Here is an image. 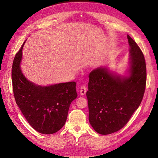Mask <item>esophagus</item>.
Listing matches in <instances>:
<instances>
[{
    "label": "esophagus",
    "mask_w": 158,
    "mask_h": 158,
    "mask_svg": "<svg viewBox=\"0 0 158 158\" xmlns=\"http://www.w3.org/2000/svg\"><path fill=\"white\" fill-rule=\"evenodd\" d=\"M87 92V88L85 85H83L81 87V89H80V94L81 96H84Z\"/></svg>",
    "instance_id": "esophagus-1"
}]
</instances>
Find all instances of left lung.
<instances>
[{"instance_id": "left-lung-1", "label": "left lung", "mask_w": 158, "mask_h": 158, "mask_svg": "<svg viewBox=\"0 0 158 158\" xmlns=\"http://www.w3.org/2000/svg\"><path fill=\"white\" fill-rule=\"evenodd\" d=\"M128 66L122 75L107 66L89 73L86 92L89 122L96 132L109 135L122 129L141 102L145 90L147 72L144 55L136 42L127 35Z\"/></svg>"}]
</instances>
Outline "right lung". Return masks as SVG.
Listing matches in <instances>:
<instances>
[{"label": "right lung", "mask_w": 158, "mask_h": 158, "mask_svg": "<svg viewBox=\"0 0 158 158\" xmlns=\"http://www.w3.org/2000/svg\"><path fill=\"white\" fill-rule=\"evenodd\" d=\"M25 42L16 53L12 66L15 102L32 128L41 134L52 135L65 124L70 104L77 97L76 83L43 86L30 81L23 75L20 66Z\"/></svg>", "instance_id": "obj_1"}]
</instances>
